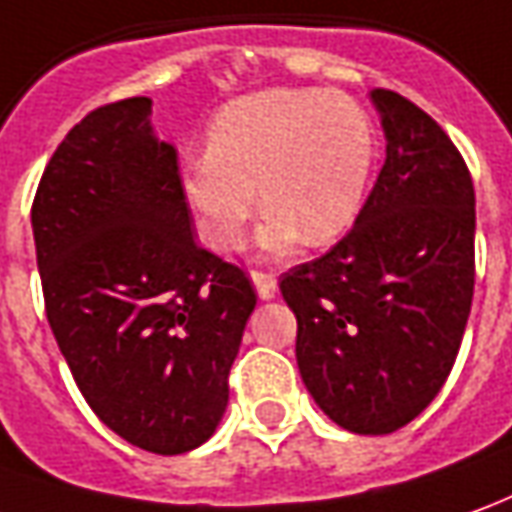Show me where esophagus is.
<instances>
[{
	"mask_svg": "<svg viewBox=\"0 0 512 512\" xmlns=\"http://www.w3.org/2000/svg\"><path fill=\"white\" fill-rule=\"evenodd\" d=\"M250 281H253V287H256V295H259L262 301H270V298H276V290H278L276 276L253 270V273H250Z\"/></svg>",
	"mask_w": 512,
	"mask_h": 512,
	"instance_id": "esophagus-1",
	"label": "esophagus"
}]
</instances>
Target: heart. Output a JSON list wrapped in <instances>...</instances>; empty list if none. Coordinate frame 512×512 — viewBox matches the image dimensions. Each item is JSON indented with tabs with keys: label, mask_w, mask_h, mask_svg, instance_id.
<instances>
[{
	"label": "heart",
	"mask_w": 512,
	"mask_h": 512,
	"mask_svg": "<svg viewBox=\"0 0 512 512\" xmlns=\"http://www.w3.org/2000/svg\"><path fill=\"white\" fill-rule=\"evenodd\" d=\"M373 164L376 130L362 105L317 88H270L222 105L209 150L186 161L181 186L211 248L234 250L262 200L259 248L287 256L301 239L320 248L354 228Z\"/></svg>",
	"instance_id": "heart-1"
}]
</instances>
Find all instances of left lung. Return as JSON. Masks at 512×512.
Instances as JSON below:
<instances>
[{
    "label": "left lung",
    "instance_id": "1",
    "mask_svg": "<svg viewBox=\"0 0 512 512\" xmlns=\"http://www.w3.org/2000/svg\"><path fill=\"white\" fill-rule=\"evenodd\" d=\"M384 167L354 228L281 276L315 404L357 435H390L432 404L474 298V183L438 122L376 88Z\"/></svg>",
    "mask_w": 512,
    "mask_h": 512
}]
</instances>
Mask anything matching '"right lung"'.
<instances>
[{"label":"right lung","instance_id":"right-lung-1","mask_svg":"<svg viewBox=\"0 0 512 512\" xmlns=\"http://www.w3.org/2000/svg\"><path fill=\"white\" fill-rule=\"evenodd\" d=\"M150 114V97H130L69 130L33 236L47 320L88 407L139 449L183 454L220 426L256 295L195 242L178 153Z\"/></svg>","mask_w":512,"mask_h":512}]
</instances>
